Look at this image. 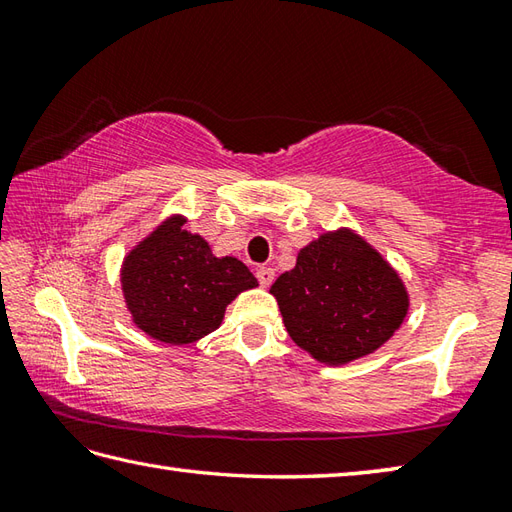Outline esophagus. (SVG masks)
<instances>
[{"label": "esophagus", "instance_id": "34e87169", "mask_svg": "<svg viewBox=\"0 0 512 512\" xmlns=\"http://www.w3.org/2000/svg\"><path fill=\"white\" fill-rule=\"evenodd\" d=\"M255 275L259 279V284H262L264 288H268L270 284H273V279H275V270L268 268V266H259Z\"/></svg>", "mask_w": 512, "mask_h": 512}]
</instances>
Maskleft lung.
<instances>
[{
	"label": "left lung",
	"mask_w": 512,
	"mask_h": 512,
	"mask_svg": "<svg viewBox=\"0 0 512 512\" xmlns=\"http://www.w3.org/2000/svg\"><path fill=\"white\" fill-rule=\"evenodd\" d=\"M301 350L325 365L376 352L400 328L409 295L376 248L350 228L303 246L297 264L270 288Z\"/></svg>",
	"instance_id": "8db88e82"
}]
</instances>
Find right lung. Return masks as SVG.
Listing matches in <instances>:
<instances>
[{
	"mask_svg": "<svg viewBox=\"0 0 512 512\" xmlns=\"http://www.w3.org/2000/svg\"><path fill=\"white\" fill-rule=\"evenodd\" d=\"M184 222L171 215L129 250L121 268L136 328L169 345H187L220 328L228 303L257 286L237 257H215Z\"/></svg>",
	"mask_w": 512,
	"mask_h": 512,
	"instance_id": "add662e5",
	"label": "right lung"
}]
</instances>
